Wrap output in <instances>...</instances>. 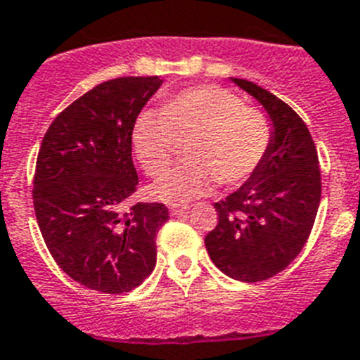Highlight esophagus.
<instances>
[{
    "label": "esophagus",
    "mask_w": 360,
    "mask_h": 360,
    "mask_svg": "<svg viewBox=\"0 0 360 360\" xmlns=\"http://www.w3.org/2000/svg\"><path fill=\"white\" fill-rule=\"evenodd\" d=\"M169 212H171V215H182V213L187 212V206L186 204H171Z\"/></svg>",
    "instance_id": "34e87169"
}]
</instances>
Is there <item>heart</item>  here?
<instances>
[{"instance_id": "b5f03b06", "label": "heart", "mask_w": 360, "mask_h": 360, "mask_svg": "<svg viewBox=\"0 0 360 360\" xmlns=\"http://www.w3.org/2000/svg\"><path fill=\"white\" fill-rule=\"evenodd\" d=\"M130 141L148 176L165 173L176 141H186V162L148 189L156 200L180 204L204 195L215 182L233 187L248 180L269 153L272 127L230 90L202 84L171 95L162 112L141 110Z\"/></svg>"}]
</instances>
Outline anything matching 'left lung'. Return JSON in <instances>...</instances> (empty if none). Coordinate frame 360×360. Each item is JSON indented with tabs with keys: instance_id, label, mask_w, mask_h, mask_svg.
I'll list each match as a JSON object with an SVG mask.
<instances>
[{
	"instance_id": "obj_1",
	"label": "left lung",
	"mask_w": 360,
	"mask_h": 360,
	"mask_svg": "<svg viewBox=\"0 0 360 360\" xmlns=\"http://www.w3.org/2000/svg\"><path fill=\"white\" fill-rule=\"evenodd\" d=\"M231 80L266 110L272 143L257 171L215 202L219 222L204 243L217 269L233 280L255 283L287 269L302 252L319 212L322 178L316 147L302 117L265 88Z\"/></svg>"
}]
</instances>
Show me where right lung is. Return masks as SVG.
Returning a JSON list of instances; mask_svg holds the SVG:
<instances>
[{"mask_svg":"<svg viewBox=\"0 0 360 360\" xmlns=\"http://www.w3.org/2000/svg\"><path fill=\"white\" fill-rule=\"evenodd\" d=\"M163 80L101 82L56 115L38 150L32 202L56 265L91 290L136 289L156 265L158 202L130 204L138 189L132 123Z\"/></svg>","mask_w":360,"mask_h":360,"instance_id":"obj_1","label":"right lung"}]
</instances>
